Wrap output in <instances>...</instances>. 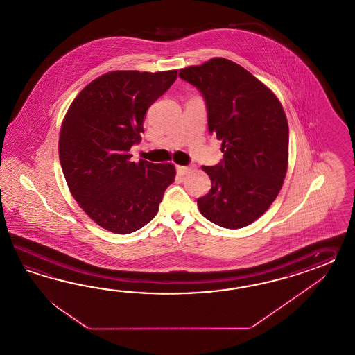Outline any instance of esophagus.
Masks as SVG:
<instances>
[{
	"mask_svg": "<svg viewBox=\"0 0 355 355\" xmlns=\"http://www.w3.org/2000/svg\"><path fill=\"white\" fill-rule=\"evenodd\" d=\"M190 171H191L190 166H183V165H178V166H177V173H178L180 175H184V174H187Z\"/></svg>",
	"mask_w": 355,
	"mask_h": 355,
	"instance_id": "1",
	"label": "esophagus"
}]
</instances>
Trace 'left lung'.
I'll use <instances>...</instances> for the list:
<instances>
[{"instance_id": "obj_1", "label": "left lung", "mask_w": 355, "mask_h": 355, "mask_svg": "<svg viewBox=\"0 0 355 355\" xmlns=\"http://www.w3.org/2000/svg\"><path fill=\"white\" fill-rule=\"evenodd\" d=\"M202 93L209 133L222 141L223 159L202 166L211 191L198 199L207 220L241 229L277 199L288 165L287 117L278 98L247 69L225 58L180 71Z\"/></svg>"}]
</instances>
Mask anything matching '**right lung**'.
<instances>
[{
    "instance_id": "obj_1",
    "label": "right lung",
    "mask_w": 355,
    "mask_h": 355,
    "mask_svg": "<svg viewBox=\"0 0 355 355\" xmlns=\"http://www.w3.org/2000/svg\"><path fill=\"white\" fill-rule=\"evenodd\" d=\"M177 69L114 71L81 90L68 108L59 135V160L69 191L87 216L105 230L130 234L153 220L173 164L130 162L144 116L172 87Z\"/></svg>"
}]
</instances>
